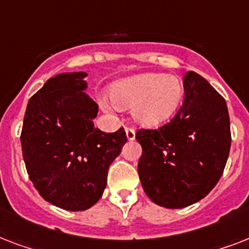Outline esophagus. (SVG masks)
<instances>
[{
  "instance_id": "obj_1",
  "label": "esophagus",
  "mask_w": 249,
  "mask_h": 249,
  "mask_svg": "<svg viewBox=\"0 0 249 249\" xmlns=\"http://www.w3.org/2000/svg\"><path fill=\"white\" fill-rule=\"evenodd\" d=\"M125 133H126V138H128L129 141H133L136 138V132H134V129L133 128L126 126V128H125Z\"/></svg>"
}]
</instances>
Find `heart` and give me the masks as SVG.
<instances>
[{"label": "heart", "mask_w": 249, "mask_h": 249, "mask_svg": "<svg viewBox=\"0 0 249 249\" xmlns=\"http://www.w3.org/2000/svg\"><path fill=\"white\" fill-rule=\"evenodd\" d=\"M183 97V84L177 76L165 73H141L113 84L112 102L119 108L132 107L133 119L147 128H155L177 112ZM106 111L111 105L103 101Z\"/></svg>", "instance_id": "b5f03b06"}]
</instances>
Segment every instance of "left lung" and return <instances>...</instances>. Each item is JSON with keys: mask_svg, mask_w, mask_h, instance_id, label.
I'll list each match as a JSON object with an SVG mask.
<instances>
[{"mask_svg": "<svg viewBox=\"0 0 249 249\" xmlns=\"http://www.w3.org/2000/svg\"><path fill=\"white\" fill-rule=\"evenodd\" d=\"M185 98L159 129H140L138 174L155 204L177 209L196 203L217 185L228 161L231 133L226 102L196 72L183 77Z\"/></svg>", "mask_w": 249, "mask_h": 249, "instance_id": "obj_1", "label": "left lung"}]
</instances>
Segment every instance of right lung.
I'll use <instances>...</instances> for the list:
<instances>
[{
	"label": "right lung",
	"instance_id": "add662e5",
	"mask_svg": "<svg viewBox=\"0 0 249 249\" xmlns=\"http://www.w3.org/2000/svg\"><path fill=\"white\" fill-rule=\"evenodd\" d=\"M86 76L67 72L49 79L29 99L20 134L33 186L50 204L72 212L101 199L109 165L126 142L124 128H94L98 105L84 91Z\"/></svg>",
	"mask_w": 249,
	"mask_h": 249
}]
</instances>
